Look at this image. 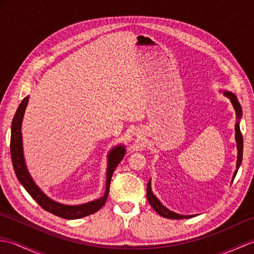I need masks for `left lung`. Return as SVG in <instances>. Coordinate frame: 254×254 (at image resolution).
I'll return each instance as SVG.
<instances>
[{"label": "left lung", "instance_id": "8db88e82", "mask_svg": "<svg viewBox=\"0 0 254 254\" xmlns=\"http://www.w3.org/2000/svg\"><path fill=\"white\" fill-rule=\"evenodd\" d=\"M223 94L229 98L231 105H233L235 112H236V118H237V122H236V126H235V138H236V143H237V152H238V155H237V164H236V170L234 172V176H233V180H231V183H233L235 177L237 175V171H238L239 167L241 165V161H242V150H244V138H242L241 135V132H240V119L242 117V109H241V106L239 104L238 99H237V97L235 94L231 93V91L228 90H223ZM146 194H147V199L149 204L152 205V207L157 212L160 216H163L165 218H170V219H187V218H192V217H195L197 216L196 214H193V215H181V214H178L174 210H170L169 208H167L165 205L161 203L158 197L155 195L152 191V183H150V180L147 183V189H146Z\"/></svg>", "mask_w": 254, "mask_h": 254}]
</instances>
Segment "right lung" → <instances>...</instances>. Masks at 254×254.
Returning <instances> with one entry per match:
<instances>
[{
    "label": "right lung",
    "instance_id": "1",
    "mask_svg": "<svg viewBox=\"0 0 254 254\" xmlns=\"http://www.w3.org/2000/svg\"><path fill=\"white\" fill-rule=\"evenodd\" d=\"M28 105V96L25 97L23 101L20 102L17 111L12 121V131H10V156H12V163L15 170L16 177L25 188V190L30 194V196L46 209L56 216L65 218V219H78L90 214L96 213L104 206L108 194H109V187L113 171L116 170L119 163L123 159L126 155V147L122 144L113 147L109 154H108V164L106 172V191L101 197L94 199L84 204L78 205H66L59 203L55 199L50 198L47 194L38 187L34 179H32L28 169H27L26 161L24 157V147H23V135H21V124L25 115L26 107Z\"/></svg>",
    "mask_w": 254,
    "mask_h": 254
}]
</instances>
